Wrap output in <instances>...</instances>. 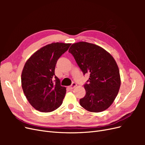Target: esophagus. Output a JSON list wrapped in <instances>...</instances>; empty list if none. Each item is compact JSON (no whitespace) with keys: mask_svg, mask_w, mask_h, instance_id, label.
I'll list each match as a JSON object with an SVG mask.
<instances>
[{"mask_svg":"<svg viewBox=\"0 0 145 145\" xmlns=\"http://www.w3.org/2000/svg\"><path fill=\"white\" fill-rule=\"evenodd\" d=\"M77 86V84L76 83H74V82H73L72 83V85L69 86V88L71 89H74V88H75L76 86Z\"/></svg>","mask_w":145,"mask_h":145,"instance_id":"1","label":"esophagus"}]
</instances>
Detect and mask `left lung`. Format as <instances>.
Returning <instances> with one entry per match:
<instances>
[{
    "mask_svg": "<svg viewBox=\"0 0 145 145\" xmlns=\"http://www.w3.org/2000/svg\"><path fill=\"white\" fill-rule=\"evenodd\" d=\"M69 52L83 74H89L84 85L86 95L80 99V105L89 112L106 110L116 98L121 85L116 60L103 48L85 42L73 43Z\"/></svg>",
    "mask_w": 145,
    "mask_h": 145,
    "instance_id": "8db88e82",
    "label": "left lung"
}]
</instances>
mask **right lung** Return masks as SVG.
<instances>
[{
	"label": "right lung",
	"mask_w": 145,
	"mask_h": 145,
	"mask_svg": "<svg viewBox=\"0 0 145 145\" xmlns=\"http://www.w3.org/2000/svg\"><path fill=\"white\" fill-rule=\"evenodd\" d=\"M71 43H52L41 48L26 62L21 76L22 87L31 106L43 112H52L62 104L66 88L55 76L60 57Z\"/></svg>",
	"instance_id": "add662e5"
}]
</instances>
